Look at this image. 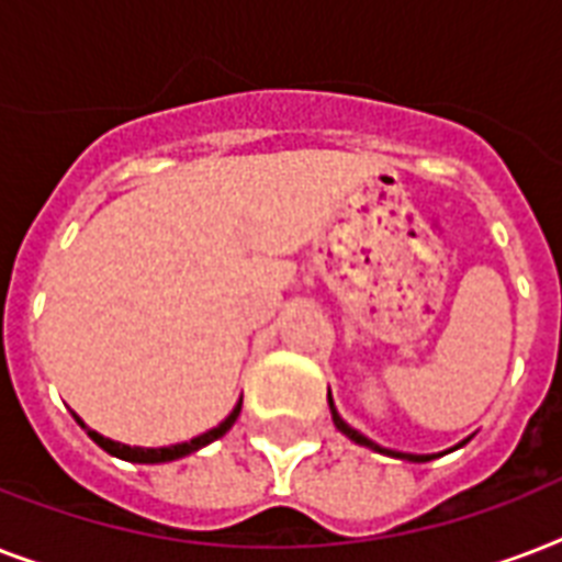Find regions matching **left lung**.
<instances>
[{
	"instance_id": "8db88e82",
	"label": "left lung",
	"mask_w": 562,
	"mask_h": 562,
	"mask_svg": "<svg viewBox=\"0 0 562 562\" xmlns=\"http://www.w3.org/2000/svg\"><path fill=\"white\" fill-rule=\"evenodd\" d=\"M329 408H333V396H329ZM333 419H335V426L341 428L344 435L350 437V440H356V443H361V446H370V449H379V452L396 454V458H408V461H431V458H435V454H400V452H391V449H382V446H375L373 440H368V437L361 435V431H356L352 426H347V423H344V419L335 414V408H333ZM463 443H467V440H463Z\"/></svg>"
}]
</instances>
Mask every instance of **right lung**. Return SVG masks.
Masks as SVG:
<instances>
[{"label": "right lung", "mask_w": 562, "mask_h": 562, "mask_svg": "<svg viewBox=\"0 0 562 562\" xmlns=\"http://www.w3.org/2000/svg\"><path fill=\"white\" fill-rule=\"evenodd\" d=\"M238 411H241V402H238L236 408H233V414H229V417L224 419V423H221V426L210 428V431H206V435L194 437V440H189V443L162 446V449H143V446H125V443H116V440H110V437H101L99 431H92V428L83 426V423H81V419H78V417H75V419H78V423H81V426L87 428V435H90L92 440H95V443H99L101 449H104V452L116 454V458H122V461H134V463H162V461H175V458H183V454L198 452V449H201V446L212 443V440H218V437L227 435L229 428H233V423H236V419H238Z\"/></svg>", "instance_id": "right-lung-1"}]
</instances>
